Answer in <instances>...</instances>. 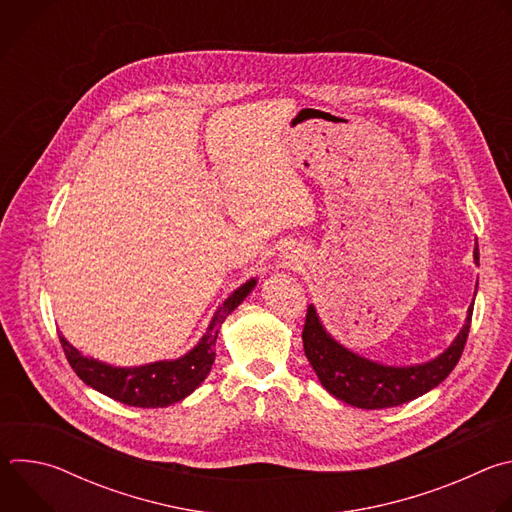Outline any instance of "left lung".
<instances>
[{"mask_svg": "<svg viewBox=\"0 0 512 512\" xmlns=\"http://www.w3.org/2000/svg\"><path fill=\"white\" fill-rule=\"evenodd\" d=\"M474 261L480 265L478 243ZM472 310L474 302L468 308V318L460 334L440 356L423 364H413V367H387V364L362 358L336 342L322 326L316 308L308 306L302 332L304 352L322 387L336 399L360 409L397 407L425 395L454 371L468 340Z\"/></svg>", "mask_w": 512, "mask_h": 512, "instance_id": "left-lung-1", "label": "left lung"}]
</instances>
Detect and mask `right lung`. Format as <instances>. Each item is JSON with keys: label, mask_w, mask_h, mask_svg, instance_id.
Listing matches in <instances>:
<instances>
[{"label": "right lung", "mask_w": 512, "mask_h": 512, "mask_svg": "<svg viewBox=\"0 0 512 512\" xmlns=\"http://www.w3.org/2000/svg\"><path fill=\"white\" fill-rule=\"evenodd\" d=\"M255 285L257 279H249L239 289H235L225 300V304L216 310L200 342L188 354L176 360H160L152 364H141V367L121 369L83 356L75 346L68 344L62 334H58V338L72 371L95 391L131 407H168L188 397L208 377L216 356L214 342L218 336V328H221L227 316L251 294Z\"/></svg>", "instance_id": "1"}]
</instances>
